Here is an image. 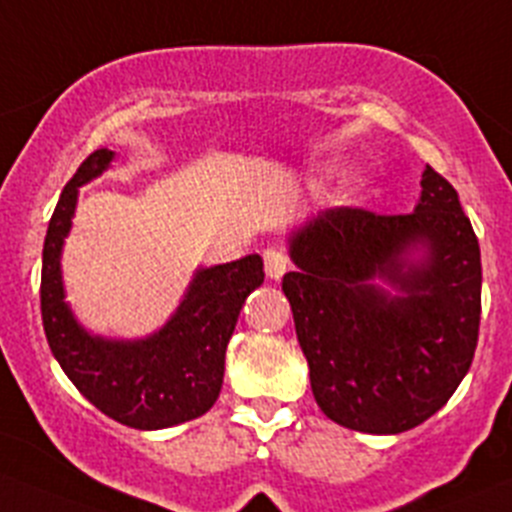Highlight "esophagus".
Here are the masks:
<instances>
[{
	"instance_id": "esophagus-1",
	"label": "esophagus",
	"mask_w": 512,
	"mask_h": 512,
	"mask_svg": "<svg viewBox=\"0 0 512 512\" xmlns=\"http://www.w3.org/2000/svg\"><path fill=\"white\" fill-rule=\"evenodd\" d=\"M264 269H266V276H269V279L279 281L281 276L286 274V269H289V259H286L281 251H276V248H266V251H264Z\"/></svg>"
}]
</instances>
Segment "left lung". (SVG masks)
Returning <instances> with one entry per match:
<instances>
[{"label": "left lung", "instance_id": "left-lung-1", "mask_svg": "<svg viewBox=\"0 0 512 512\" xmlns=\"http://www.w3.org/2000/svg\"><path fill=\"white\" fill-rule=\"evenodd\" d=\"M412 213L329 208L286 233L281 281L311 392L329 420L397 435L445 407L480 326V246L455 188L427 165Z\"/></svg>", "mask_w": 512, "mask_h": 512}]
</instances>
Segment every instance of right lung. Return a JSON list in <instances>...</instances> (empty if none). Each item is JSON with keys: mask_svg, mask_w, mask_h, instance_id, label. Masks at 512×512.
I'll use <instances>...</instances> for the list:
<instances>
[{"mask_svg": "<svg viewBox=\"0 0 512 512\" xmlns=\"http://www.w3.org/2000/svg\"><path fill=\"white\" fill-rule=\"evenodd\" d=\"M115 150H95L62 191L42 251V324L52 354L87 402L135 430H165L216 405L226 349L246 296L264 284V261L198 266L163 326L145 337L90 332L67 301L62 251L80 188L110 170Z\"/></svg>", "mask_w": 512, "mask_h": 512, "instance_id": "obj_1", "label": "right lung"}]
</instances>
